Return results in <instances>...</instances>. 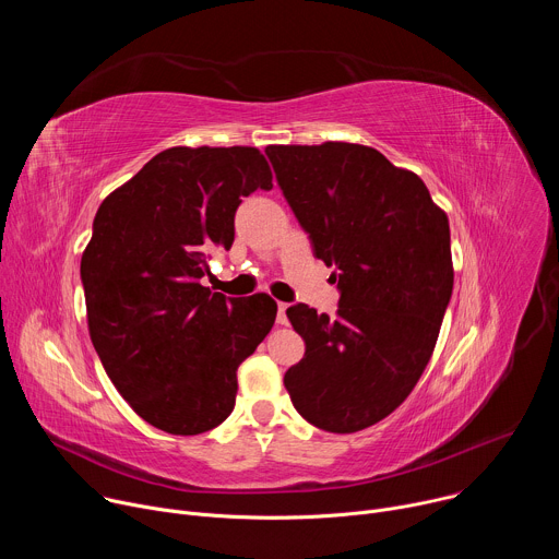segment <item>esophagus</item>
<instances>
[{"label":"esophagus","instance_id":"34e87169","mask_svg":"<svg viewBox=\"0 0 559 559\" xmlns=\"http://www.w3.org/2000/svg\"><path fill=\"white\" fill-rule=\"evenodd\" d=\"M287 302H278V316H276V323L278 325H287L289 323V318H287Z\"/></svg>","mask_w":559,"mask_h":559}]
</instances>
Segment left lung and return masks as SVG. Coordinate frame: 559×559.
I'll use <instances>...</instances> for the list:
<instances>
[{
	"instance_id": "obj_1",
	"label": "left lung",
	"mask_w": 559,
	"mask_h": 559,
	"mask_svg": "<svg viewBox=\"0 0 559 559\" xmlns=\"http://www.w3.org/2000/svg\"><path fill=\"white\" fill-rule=\"evenodd\" d=\"M278 186L336 270V318L292 305L305 356L285 371L296 412L332 433L362 431L420 380L453 292L447 212L423 179L369 145H267ZM336 281V278H334Z\"/></svg>"
}]
</instances>
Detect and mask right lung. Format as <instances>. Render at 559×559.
Returning <instances> with one entry per match:
<instances>
[{
    "mask_svg": "<svg viewBox=\"0 0 559 559\" xmlns=\"http://www.w3.org/2000/svg\"><path fill=\"white\" fill-rule=\"evenodd\" d=\"M257 188H272L259 147L177 145L97 210L82 254L91 341L123 401L166 433L197 436L231 414L236 369L276 321L270 294L225 298L201 285Z\"/></svg>",
    "mask_w": 559,
    "mask_h": 559,
    "instance_id": "1",
    "label": "right lung"
}]
</instances>
